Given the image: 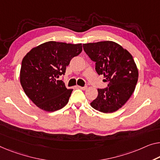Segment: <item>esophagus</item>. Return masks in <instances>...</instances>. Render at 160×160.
<instances>
[{"mask_svg":"<svg viewBox=\"0 0 160 160\" xmlns=\"http://www.w3.org/2000/svg\"><path fill=\"white\" fill-rule=\"evenodd\" d=\"M78 88H80V89H82V90H86L87 89V86H83V87H82V86H78Z\"/></svg>","mask_w":160,"mask_h":160,"instance_id":"1","label":"esophagus"}]
</instances>
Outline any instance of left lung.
<instances>
[{"label": "left lung", "instance_id": "obj_1", "mask_svg": "<svg viewBox=\"0 0 160 160\" xmlns=\"http://www.w3.org/2000/svg\"><path fill=\"white\" fill-rule=\"evenodd\" d=\"M95 70L103 75L108 87L98 89V95L90 106L103 113L121 108L132 96L138 81V69L133 57L121 45L111 41L88 43L82 45Z\"/></svg>", "mask_w": 160, "mask_h": 160}]
</instances>
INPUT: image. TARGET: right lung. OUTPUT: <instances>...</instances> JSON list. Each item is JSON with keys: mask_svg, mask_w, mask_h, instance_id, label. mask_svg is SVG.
<instances>
[{"mask_svg": "<svg viewBox=\"0 0 160 160\" xmlns=\"http://www.w3.org/2000/svg\"><path fill=\"white\" fill-rule=\"evenodd\" d=\"M82 44L47 42L33 48L23 57L20 82L26 95L36 106L53 112L68 103L72 89L59 80L73 57L82 52Z\"/></svg>", "mask_w": 160, "mask_h": 160, "instance_id": "1", "label": "right lung"}]
</instances>
